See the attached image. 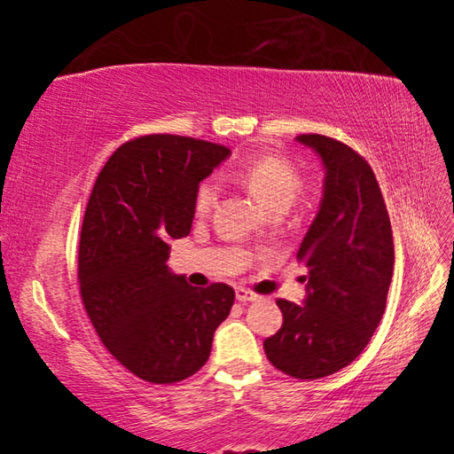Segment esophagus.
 Masks as SVG:
<instances>
[{
	"label": "esophagus",
	"instance_id": "34e87169",
	"mask_svg": "<svg viewBox=\"0 0 454 454\" xmlns=\"http://www.w3.org/2000/svg\"><path fill=\"white\" fill-rule=\"evenodd\" d=\"M236 298L240 302H252V301H258V294L256 292H252V290H248V288H236Z\"/></svg>",
	"mask_w": 454,
	"mask_h": 454
}]
</instances>
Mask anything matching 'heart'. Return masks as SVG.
<instances>
[{"mask_svg":"<svg viewBox=\"0 0 454 454\" xmlns=\"http://www.w3.org/2000/svg\"><path fill=\"white\" fill-rule=\"evenodd\" d=\"M230 176L262 198L272 212L288 210L302 190V176L296 170V166L290 160L274 156V153L250 158L248 162L230 170ZM218 180H202L194 192V210L198 214H208L218 202Z\"/></svg>","mask_w":454,"mask_h":454,"instance_id":"b5f03b06","label":"heart"}]
</instances>
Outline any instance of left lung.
Here are the masks:
<instances>
[{
    "label": "left lung",
    "instance_id": "obj_1",
    "mask_svg": "<svg viewBox=\"0 0 454 454\" xmlns=\"http://www.w3.org/2000/svg\"><path fill=\"white\" fill-rule=\"evenodd\" d=\"M326 168L325 196L296 260L309 298H278L282 328L264 340L270 364L314 380L348 366L371 342L387 309L395 268L393 228L371 164L344 142L301 134Z\"/></svg>",
    "mask_w": 454,
    "mask_h": 454
}]
</instances>
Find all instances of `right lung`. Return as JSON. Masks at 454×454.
<instances>
[{
    "mask_svg": "<svg viewBox=\"0 0 454 454\" xmlns=\"http://www.w3.org/2000/svg\"><path fill=\"white\" fill-rule=\"evenodd\" d=\"M230 153L188 136L128 140L98 174L78 250L83 309L110 355L137 379L196 374L234 304L232 286H190L168 270L172 238L190 234L194 192Z\"/></svg>",
    "mask_w": 454,
    "mask_h": 454,
    "instance_id": "add662e5",
    "label": "right lung"
}]
</instances>
